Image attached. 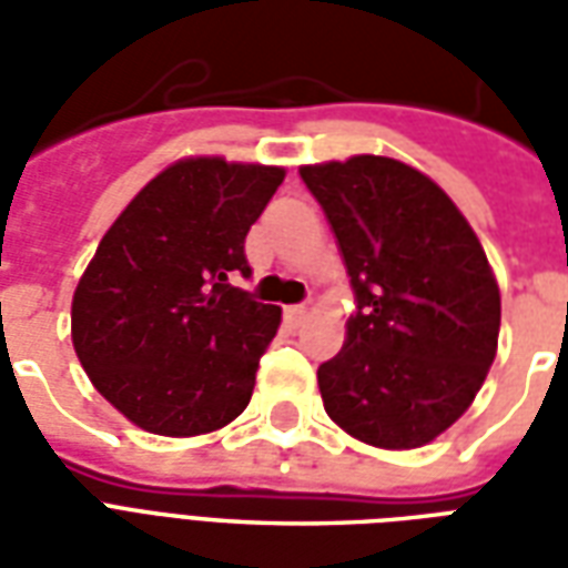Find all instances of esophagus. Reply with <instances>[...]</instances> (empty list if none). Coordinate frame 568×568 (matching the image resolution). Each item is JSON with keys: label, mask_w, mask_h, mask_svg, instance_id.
<instances>
[{"label": "esophagus", "mask_w": 568, "mask_h": 568, "mask_svg": "<svg viewBox=\"0 0 568 568\" xmlns=\"http://www.w3.org/2000/svg\"><path fill=\"white\" fill-rule=\"evenodd\" d=\"M283 320H285V325H292V328H297L301 322L307 320V307H301V304H295V307H285Z\"/></svg>", "instance_id": "34e87169"}]
</instances>
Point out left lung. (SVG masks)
I'll list each match as a JSON object with an SVG mask.
<instances>
[{
  "label": "left lung",
  "mask_w": 568,
  "mask_h": 568,
  "mask_svg": "<svg viewBox=\"0 0 568 568\" xmlns=\"http://www.w3.org/2000/svg\"><path fill=\"white\" fill-rule=\"evenodd\" d=\"M344 255L356 313L316 371L325 414L383 450H414L463 417L487 381L501 322L487 252L426 173L381 154L307 163Z\"/></svg>",
  "instance_id": "1"
}]
</instances>
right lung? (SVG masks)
Returning <instances> with one entry per match:
<instances>
[{"mask_svg":"<svg viewBox=\"0 0 568 568\" xmlns=\"http://www.w3.org/2000/svg\"><path fill=\"white\" fill-rule=\"evenodd\" d=\"M283 179V166L182 158L100 240L72 295V346L133 426L194 438L246 410L283 310L231 280L252 273L243 243Z\"/></svg>","mask_w":568,"mask_h":568,"instance_id":"add662e5","label":"right lung"}]
</instances>
